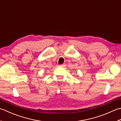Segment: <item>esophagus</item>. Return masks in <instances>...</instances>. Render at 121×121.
Returning a JSON list of instances; mask_svg holds the SVG:
<instances>
[{
	"instance_id": "34e87169",
	"label": "esophagus",
	"mask_w": 121,
	"mask_h": 121,
	"mask_svg": "<svg viewBox=\"0 0 121 121\" xmlns=\"http://www.w3.org/2000/svg\"><path fill=\"white\" fill-rule=\"evenodd\" d=\"M65 64H61V65H59V66L60 67H64V66H65Z\"/></svg>"
}]
</instances>
